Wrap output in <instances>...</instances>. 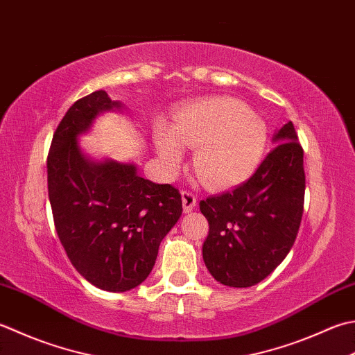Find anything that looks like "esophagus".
<instances>
[{
  "label": "esophagus",
  "mask_w": 355,
  "mask_h": 355,
  "mask_svg": "<svg viewBox=\"0 0 355 355\" xmlns=\"http://www.w3.org/2000/svg\"><path fill=\"white\" fill-rule=\"evenodd\" d=\"M182 200H183L184 214H189L191 211H193V207L197 205V197L193 196L191 191H182Z\"/></svg>",
  "instance_id": "obj_1"
}]
</instances>
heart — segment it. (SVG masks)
Wrapping results in <instances>:
<instances>
[{
  "label": "heart",
  "instance_id": "obj_1",
  "mask_svg": "<svg viewBox=\"0 0 355 355\" xmlns=\"http://www.w3.org/2000/svg\"><path fill=\"white\" fill-rule=\"evenodd\" d=\"M268 140L266 121L231 96L193 101L172 118L171 132L162 124L155 129V146L166 168L178 169L182 146L196 149L193 172L209 189L246 182L261 163Z\"/></svg>",
  "mask_w": 355,
  "mask_h": 355
}]
</instances>
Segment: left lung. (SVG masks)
I'll return each instance as SVG.
<instances>
[{
    "label": "left lung",
    "mask_w": 355,
    "mask_h": 355,
    "mask_svg": "<svg viewBox=\"0 0 355 355\" xmlns=\"http://www.w3.org/2000/svg\"><path fill=\"white\" fill-rule=\"evenodd\" d=\"M293 121L245 183L200 201L209 223L203 243L207 270L221 284L249 288L272 272L294 246L304 203L303 148Z\"/></svg>",
    "instance_id": "8db88e82"
}]
</instances>
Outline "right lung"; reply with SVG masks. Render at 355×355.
I'll use <instances>...</instances> for the list:
<instances>
[{"instance_id": "obj_1", "label": "right lung", "mask_w": 355, "mask_h": 355, "mask_svg": "<svg viewBox=\"0 0 355 355\" xmlns=\"http://www.w3.org/2000/svg\"><path fill=\"white\" fill-rule=\"evenodd\" d=\"M112 107L120 103L104 90L69 107L49 149L47 189L55 229L73 268L96 288L124 293L148 279L183 206L177 187L138 177L134 164L94 163L81 154L76 137Z\"/></svg>"}]
</instances>
